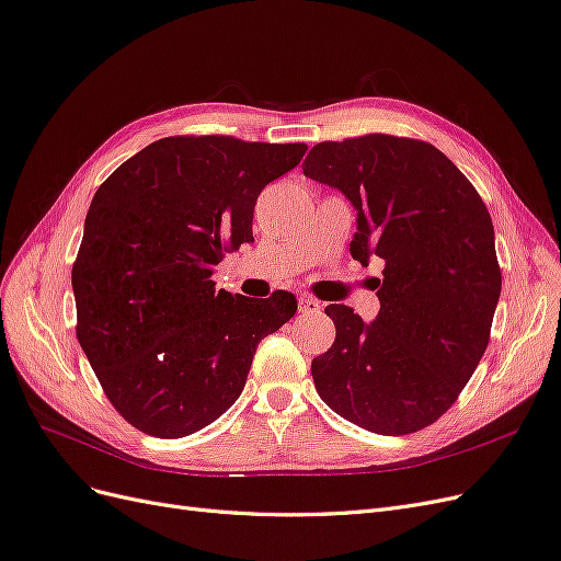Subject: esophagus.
I'll use <instances>...</instances> for the list:
<instances>
[{"instance_id": "34e87169", "label": "esophagus", "mask_w": 561, "mask_h": 561, "mask_svg": "<svg viewBox=\"0 0 561 561\" xmlns=\"http://www.w3.org/2000/svg\"><path fill=\"white\" fill-rule=\"evenodd\" d=\"M320 309H322V304L318 299L307 297V295L299 297V311L301 313H320Z\"/></svg>"}]
</instances>
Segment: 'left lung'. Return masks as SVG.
<instances>
[{
  "label": "left lung",
  "instance_id": "obj_1",
  "mask_svg": "<svg viewBox=\"0 0 561 561\" xmlns=\"http://www.w3.org/2000/svg\"><path fill=\"white\" fill-rule=\"evenodd\" d=\"M301 168L358 210L353 260L386 262L375 322L325 309L336 339L311 363L318 396L371 433L426 428L480 365L501 297L484 201L437 147L383 133L320 142Z\"/></svg>",
  "mask_w": 561,
  "mask_h": 561
}]
</instances>
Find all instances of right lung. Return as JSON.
Wrapping results in <instances>:
<instances>
[{"label": "right lung", "instance_id": "obj_1", "mask_svg": "<svg viewBox=\"0 0 561 561\" xmlns=\"http://www.w3.org/2000/svg\"><path fill=\"white\" fill-rule=\"evenodd\" d=\"M304 154V142L173 135L100 184L72 266L77 339L133 428H206L243 393L257 344L295 316L290 293L250 299L210 276L254 241L257 196Z\"/></svg>", "mask_w": 561, "mask_h": 561}]
</instances>
